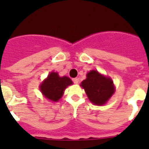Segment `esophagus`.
Segmentation results:
<instances>
[{
  "mask_svg": "<svg viewBox=\"0 0 149 149\" xmlns=\"http://www.w3.org/2000/svg\"><path fill=\"white\" fill-rule=\"evenodd\" d=\"M72 80V82H73V83H74V84H77L78 83H79V79H77V78H73Z\"/></svg>",
  "mask_w": 149,
  "mask_h": 149,
  "instance_id": "obj_1",
  "label": "esophagus"
}]
</instances>
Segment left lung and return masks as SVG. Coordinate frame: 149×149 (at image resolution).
I'll list each match as a JSON object with an SVG mask.
<instances>
[{
	"instance_id": "obj_1",
	"label": "left lung",
	"mask_w": 149,
	"mask_h": 149,
	"mask_svg": "<svg viewBox=\"0 0 149 149\" xmlns=\"http://www.w3.org/2000/svg\"><path fill=\"white\" fill-rule=\"evenodd\" d=\"M89 100L93 104L103 105L114 92L113 82L96 70H91L86 75V79L81 83Z\"/></svg>"
}]
</instances>
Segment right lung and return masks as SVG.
Here are the masks:
<instances>
[{"mask_svg":"<svg viewBox=\"0 0 149 149\" xmlns=\"http://www.w3.org/2000/svg\"><path fill=\"white\" fill-rule=\"evenodd\" d=\"M71 84L72 82L69 77H60L57 72H51L41 84L40 91L45 97L56 102L62 97L65 89Z\"/></svg>","mask_w":149,"mask_h":149,"instance_id":"obj_1","label":"right lung"}]
</instances>
